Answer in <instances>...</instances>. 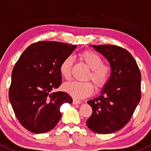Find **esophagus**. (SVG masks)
Wrapping results in <instances>:
<instances>
[{
    "instance_id": "34e87169",
    "label": "esophagus",
    "mask_w": 151,
    "mask_h": 151,
    "mask_svg": "<svg viewBox=\"0 0 151 151\" xmlns=\"http://www.w3.org/2000/svg\"><path fill=\"white\" fill-rule=\"evenodd\" d=\"M73 104H81V101H79V100L73 99Z\"/></svg>"
}]
</instances>
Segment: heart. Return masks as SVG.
Here are the masks:
<instances>
[{
	"label": "heart",
	"instance_id": "1",
	"mask_svg": "<svg viewBox=\"0 0 151 151\" xmlns=\"http://www.w3.org/2000/svg\"><path fill=\"white\" fill-rule=\"evenodd\" d=\"M79 59L86 65L90 69L87 76V80H91L96 88H101L108 82L111 75V67L109 65L103 63V59L98 53L86 50L79 54ZM73 59L71 57H66L60 65V73L63 78L70 80L71 78ZM63 89L75 99H84L93 93V86L91 82L72 81L63 86Z\"/></svg>",
	"mask_w": 151,
	"mask_h": 151
}]
</instances>
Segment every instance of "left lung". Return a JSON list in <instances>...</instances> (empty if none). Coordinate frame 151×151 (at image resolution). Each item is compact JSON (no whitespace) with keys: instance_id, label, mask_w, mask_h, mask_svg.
Wrapping results in <instances>:
<instances>
[{"instance_id":"left-lung-1","label":"left lung","mask_w":151,"mask_h":151,"mask_svg":"<svg viewBox=\"0 0 151 151\" xmlns=\"http://www.w3.org/2000/svg\"><path fill=\"white\" fill-rule=\"evenodd\" d=\"M91 46L107 59L111 71L101 95L88 101L92 114L86 124L96 133H113L127 124L140 102V71L127 50L111 45Z\"/></svg>"}]
</instances>
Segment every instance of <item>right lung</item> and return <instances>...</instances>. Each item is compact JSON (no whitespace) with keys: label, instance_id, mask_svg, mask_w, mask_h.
<instances>
[{"label":"right lung","instance_id":"obj_1","mask_svg":"<svg viewBox=\"0 0 151 151\" xmlns=\"http://www.w3.org/2000/svg\"><path fill=\"white\" fill-rule=\"evenodd\" d=\"M76 47L39 41L29 45L16 63L9 100L17 119L30 132L45 133L52 129L61 118L60 106L73 102L68 93L52 91L62 83L60 65Z\"/></svg>","mask_w":151,"mask_h":151}]
</instances>
